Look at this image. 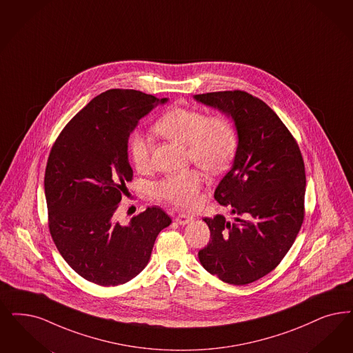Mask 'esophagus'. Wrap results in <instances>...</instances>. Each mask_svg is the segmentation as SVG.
<instances>
[{
    "instance_id": "esophagus-1",
    "label": "esophagus",
    "mask_w": 353,
    "mask_h": 353,
    "mask_svg": "<svg viewBox=\"0 0 353 353\" xmlns=\"http://www.w3.org/2000/svg\"><path fill=\"white\" fill-rule=\"evenodd\" d=\"M192 220H194V219H192V216H190V214H184V213L178 214V216H176V219H175V221L178 222L179 225H187V223H190Z\"/></svg>"
}]
</instances>
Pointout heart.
I'll list each match as a JSON object with an SVG mask.
<instances>
[{
	"mask_svg": "<svg viewBox=\"0 0 353 353\" xmlns=\"http://www.w3.org/2000/svg\"><path fill=\"white\" fill-rule=\"evenodd\" d=\"M154 131L165 139L187 146V157L210 174L225 170L238 148V134L232 120L209 115L190 107H172L154 124ZM128 157L136 170L145 174L152 169V145L148 139L133 133L128 140ZM204 175L199 170L170 174L156 183L154 195L179 208H195L200 203Z\"/></svg>",
	"mask_w": 353,
	"mask_h": 353,
	"instance_id": "obj_1",
	"label": "heart"
}]
</instances>
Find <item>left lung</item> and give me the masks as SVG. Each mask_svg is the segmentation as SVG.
<instances>
[{"instance_id": "8db88e82", "label": "left lung", "mask_w": 353, "mask_h": 353, "mask_svg": "<svg viewBox=\"0 0 353 353\" xmlns=\"http://www.w3.org/2000/svg\"><path fill=\"white\" fill-rule=\"evenodd\" d=\"M197 102L234 120L238 148L214 199L235 214L205 217L210 230L199 261L223 283L246 285L283 261L305 216V165L300 148L274 110L242 90L199 94Z\"/></svg>"}]
</instances>
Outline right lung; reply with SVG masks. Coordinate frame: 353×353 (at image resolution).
Instances as JSON below:
<instances>
[{
  "label": "right lung",
  "mask_w": 353,
  "mask_h": 353,
  "mask_svg": "<svg viewBox=\"0 0 353 353\" xmlns=\"http://www.w3.org/2000/svg\"><path fill=\"white\" fill-rule=\"evenodd\" d=\"M165 102L137 90H107L66 124L51 149L44 175L50 233L66 263L94 284L115 287L136 277L171 223L157 205L127 226L115 220L133 176L130 134Z\"/></svg>",
  "instance_id": "1"
}]
</instances>
